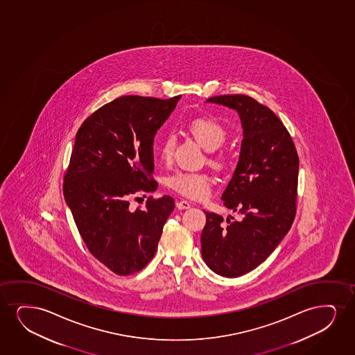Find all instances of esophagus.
<instances>
[{
    "label": "esophagus",
    "instance_id": "esophagus-1",
    "mask_svg": "<svg viewBox=\"0 0 355 355\" xmlns=\"http://www.w3.org/2000/svg\"><path fill=\"white\" fill-rule=\"evenodd\" d=\"M176 207L179 210H186V209L191 207V204L187 200H179V202H176Z\"/></svg>",
    "mask_w": 355,
    "mask_h": 355
}]
</instances>
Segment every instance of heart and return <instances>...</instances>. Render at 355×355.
I'll list each match as a JSON object with an SVG mask.
<instances>
[{
	"mask_svg": "<svg viewBox=\"0 0 355 355\" xmlns=\"http://www.w3.org/2000/svg\"><path fill=\"white\" fill-rule=\"evenodd\" d=\"M189 130L198 143L207 150H216L220 148L228 139V130L218 120L214 117H197L189 123ZM175 148V137L168 135L162 139L158 146V155L162 161H171ZM217 168H227L229 158L225 155L210 159ZM212 179L207 173L202 171H176L169 176L168 186L175 192L191 198V199H204L210 193Z\"/></svg>",
	"mask_w": 355,
	"mask_h": 355,
	"instance_id": "b5f03b06",
	"label": "heart"
}]
</instances>
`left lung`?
Listing matches in <instances>:
<instances>
[{
    "label": "left lung",
    "instance_id": "left-lung-1",
    "mask_svg": "<svg viewBox=\"0 0 355 355\" xmlns=\"http://www.w3.org/2000/svg\"><path fill=\"white\" fill-rule=\"evenodd\" d=\"M236 110L243 139L238 166L222 194L223 205L238 212L227 220L205 212L202 256L223 277L256 269L279 246L295 218L299 157L287 128L272 110L245 94L207 99Z\"/></svg>",
    "mask_w": 355,
    "mask_h": 355
}]
</instances>
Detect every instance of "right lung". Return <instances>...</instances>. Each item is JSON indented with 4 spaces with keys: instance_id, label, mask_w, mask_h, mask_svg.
Here are the masks:
<instances>
[{
    "instance_id": "add662e5",
    "label": "right lung",
    "mask_w": 355,
    "mask_h": 355,
    "mask_svg": "<svg viewBox=\"0 0 355 355\" xmlns=\"http://www.w3.org/2000/svg\"><path fill=\"white\" fill-rule=\"evenodd\" d=\"M181 96H122L96 110L78 130L63 196L91 254L116 275L151 261L163 225L175 207L171 196L148 197L132 211L133 197L157 189L153 139Z\"/></svg>"
}]
</instances>
